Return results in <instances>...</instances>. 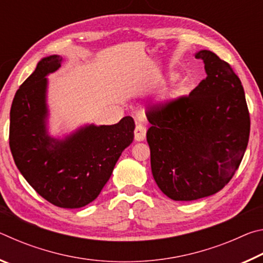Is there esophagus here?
Segmentation results:
<instances>
[{
  "instance_id": "obj_1",
  "label": "esophagus",
  "mask_w": 263,
  "mask_h": 263,
  "mask_svg": "<svg viewBox=\"0 0 263 263\" xmlns=\"http://www.w3.org/2000/svg\"><path fill=\"white\" fill-rule=\"evenodd\" d=\"M146 138V127L141 124H138L135 128V139L137 141H142Z\"/></svg>"
}]
</instances>
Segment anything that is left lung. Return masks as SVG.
<instances>
[{
	"mask_svg": "<svg viewBox=\"0 0 263 263\" xmlns=\"http://www.w3.org/2000/svg\"><path fill=\"white\" fill-rule=\"evenodd\" d=\"M206 78L189 96L148 111L147 142L158 186L174 201H195L229 183L247 148L249 112L238 75L202 50Z\"/></svg>",
	"mask_w": 263,
	"mask_h": 263,
	"instance_id": "left-lung-1",
	"label": "left lung"
}]
</instances>
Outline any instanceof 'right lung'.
<instances>
[{
	"instance_id": "obj_1",
	"label": "right lung",
	"mask_w": 263,
	"mask_h": 263,
	"mask_svg": "<svg viewBox=\"0 0 263 263\" xmlns=\"http://www.w3.org/2000/svg\"><path fill=\"white\" fill-rule=\"evenodd\" d=\"M61 62L57 54L43 58L16 91L9 145L21 174L43 198L55 206L78 209L100 195L133 141L136 125L126 116L114 125L87 124L61 139L48 135L46 77Z\"/></svg>"
}]
</instances>
